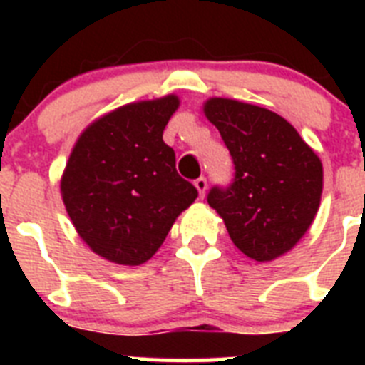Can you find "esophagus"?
Here are the masks:
<instances>
[{
  "label": "esophagus",
  "mask_w": 365,
  "mask_h": 365,
  "mask_svg": "<svg viewBox=\"0 0 365 365\" xmlns=\"http://www.w3.org/2000/svg\"><path fill=\"white\" fill-rule=\"evenodd\" d=\"M193 186H195V188H197V192H199V195H201V197H205V192H206V179L205 177H199V179H195L193 180Z\"/></svg>",
  "instance_id": "obj_1"
}]
</instances>
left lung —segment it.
Segmentation results:
<instances>
[{"label":"left lung","mask_w":365,"mask_h":365,"mask_svg":"<svg viewBox=\"0 0 365 365\" xmlns=\"http://www.w3.org/2000/svg\"><path fill=\"white\" fill-rule=\"evenodd\" d=\"M205 115L235 170L230 186L210 190L208 205L245 256L261 263L283 256L314 221L324 188L322 160L285 118L265 108L210 98Z\"/></svg>","instance_id":"1"}]
</instances>
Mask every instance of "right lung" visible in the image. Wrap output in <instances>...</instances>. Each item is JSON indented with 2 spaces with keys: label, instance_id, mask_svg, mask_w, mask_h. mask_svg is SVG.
<instances>
[{
  "label": "right lung",
  "instance_id": "obj_1",
  "mask_svg": "<svg viewBox=\"0 0 365 365\" xmlns=\"http://www.w3.org/2000/svg\"><path fill=\"white\" fill-rule=\"evenodd\" d=\"M179 98L125 104L89 124L63 170L62 199L93 252L118 265H143L197 190L175 170L163 140Z\"/></svg>",
  "mask_w": 365,
  "mask_h": 365
}]
</instances>
